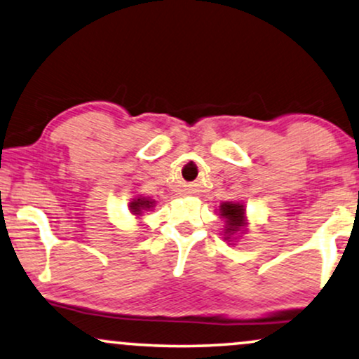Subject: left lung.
<instances>
[{"instance_id":"1","label":"left lung","mask_w":359,"mask_h":359,"mask_svg":"<svg viewBox=\"0 0 359 359\" xmlns=\"http://www.w3.org/2000/svg\"><path fill=\"white\" fill-rule=\"evenodd\" d=\"M219 215L224 219V240L233 241L234 236L243 234L248 224L246 210L243 203L223 201L219 205Z\"/></svg>"}]
</instances>
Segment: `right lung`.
<instances>
[{
  "label": "right lung",
  "instance_id": "right-lung-1",
  "mask_svg": "<svg viewBox=\"0 0 359 359\" xmlns=\"http://www.w3.org/2000/svg\"><path fill=\"white\" fill-rule=\"evenodd\" d=\"M156 205V201L151 200V198H146V196H136L133 198V200L130 201V205H128V208H130V211L135 216H141L144 213V211H149L153 210V206Z\"/></svg>",
  "mask_w": 359,
  "mask_h": 359
}]
</instances>
